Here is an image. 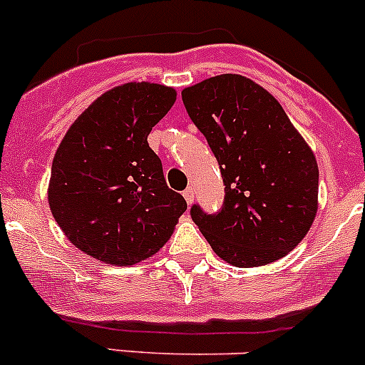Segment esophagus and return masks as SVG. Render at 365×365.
Wrapping results in <instances>:
<instances>
[{"label":"esophagus","mask_w":365,"mask_h":365,"mask_svg":"<svg viewBox=\"0 0 365 365\" xmlns=\"http://www.w3.org/2000/svg\"><path fill=\"white\" fill-rule=\"evenodd\" d=\"M184 198H186V204L191 205L195 202V191L193 187H187V190H184Z\"/></svg>","instance_id":"34e87169"}]
</instances>
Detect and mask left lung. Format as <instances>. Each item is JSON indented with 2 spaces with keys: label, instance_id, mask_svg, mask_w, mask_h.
<instances>
[{
  "label": "left lung",
  "instance_id": "obj_1",
  "mask_svg": "<svg viewBox=\"0 0 365 365\" xmlns=\"http://www.w3.org/2000/svg\"><path fill=\"white\" fill-rule=\"evenodd\" d=\"M182 101L223 175V209L214 216L191 209L214 253L244 269L287 257L318 212L313 149L279 101L242 75H216L184 88Z\"/></svg>",
  "mask_w": 365,
  "mask_h": 365
}]
</instances>
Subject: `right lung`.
<instances>
[{
	"label": "right lung",
	"instance_id": "obj_1",
	"mask_svg": "<svg viewBox=\"0 0 365 365\" xmlns=\"http://www.w3.org/2000/svg\"><path fill=\"white\" fill-rule=\"evenodd\" d=\"M178 98L174 88L126 82L98 96L63 137L48 179V207L75 247L103 264L156 255L186 210L167 186L148 137Z\"/></svg>",
	"mask_w": 365,
	"mask_h": 365
}]
</instances>
